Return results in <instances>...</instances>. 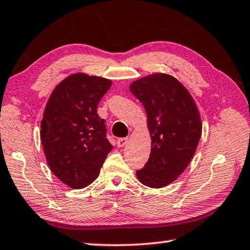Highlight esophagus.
<instances>
[{
    "instance_id": "34e87169",
    "label": "esophagus",
    "mask_w": 250,
    "mask_h": 250,
    "mask_svg": "<svg viewBox=\"0 0 250 250\" xmlns=\"http://www.w3.org/2000/svg\"><path fill=\"white\" fill-rule=\"evenodd\" d=\"M129 141V137H121V139L117 140V146L118 147H124L126 143Z\"/></svg>"
}]
</instances>
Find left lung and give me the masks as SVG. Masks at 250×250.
Masks as SVG:
<instances>
[{
    "label": "left lung",
    "mask_w": 250,
    "mask_h": 250,
    "mask_svg": "<svg viewBox=\"0 0 250 250\" xmlns=\"http://www.w3.org/2000/svg\"><path fill=\"white\" fill-rule=\"evenodd\" d=\"M130 90L144 105L151 134L149 159L136 176L147 187H166L185 171L199 145L198 107L187 89L167 74L139 79Z\"/></svg>",
    "instance_id": "8db88e82"
}]
</instances>
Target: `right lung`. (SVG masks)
I'll list each match as a JSON object with an SVG mask.
<instances>
[{
	"instance_id": "obj_1",
	"label": "right lung",
	"mask_w": 250,
	"mask_h": 250,
	"mask_svg": "<svg viewBox=\"0 0 250 250\" xmlns=\"http://www.w3.org/2000/svg\"><path fill=\"white\" fill-rule=\"evenodd\" d=\"M110 86L108 79L73 74L58 84L47 102L42 145L51 172L71 188L94 182L113 148L105 120L97 113Z\"/></svg>"
}]
</instances>
